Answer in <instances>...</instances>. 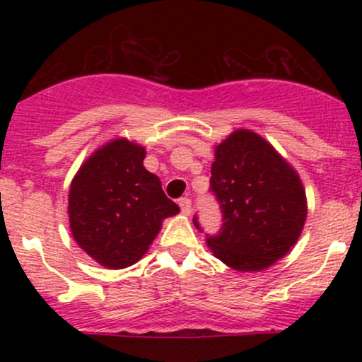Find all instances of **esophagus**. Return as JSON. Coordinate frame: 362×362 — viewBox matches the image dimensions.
<instances>
[{
  "instance_id": "esophagus-1",
  "label": "esophagus",
  "mask_w": 362,
  "mask_h": 362,
  "mask_svg": "<svg viewBox=\"0 0 362 362\" xmlns=\"http://www.w3.org/2000/svg\"><path fill=\"white\" fill-rule=\"evenodd\" d=\"M178 206H180V211L185 216H189L190 211H192V202H190V199H187V197L180 199V201H178Z\"/></svg>"
}]
</instances>
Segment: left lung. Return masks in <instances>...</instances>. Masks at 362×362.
Masks as SVG:
<instances>
[{
    "instance_id": "8db88e82",
    "label": "left lung",
    "mask_w": 362,
    "mask_h": 362,
    "mask_svg": "<svg viewBox=\"0 0 362 362\" xmlns=\"http://www.w3.org/2000/svg\"><path fill=\"white\" fill-rule=\"evenodd\" d=\"M211 190L223 228L207 247L228 267L260 272L291 252L308 214L306 192L293 165L260 134L235 129L216 144ZM199 228L197 218H194Z\"/></svg>"
}]
</instances>
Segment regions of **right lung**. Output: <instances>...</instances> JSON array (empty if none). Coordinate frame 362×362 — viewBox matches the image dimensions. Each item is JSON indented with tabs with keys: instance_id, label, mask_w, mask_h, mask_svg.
<instances>
[{
	"instance_id": "1",
	"label": "right lung",
	"mask_w": 362,
	"mask_h": 362,
	"mask_svg": "<svg viewBox=\"0 0 362 362\" xmlns=\"http://www.w3.org/2000/svg\"><path fill=\"white\" fill-rule=\"evenodd\" d=\"M146 148L127 138L102 144L81 163L68 194L69 230L95 262L124 269L143 259L163 219L180 213L155 173Z\"/></svg>"
}]
</instances>
